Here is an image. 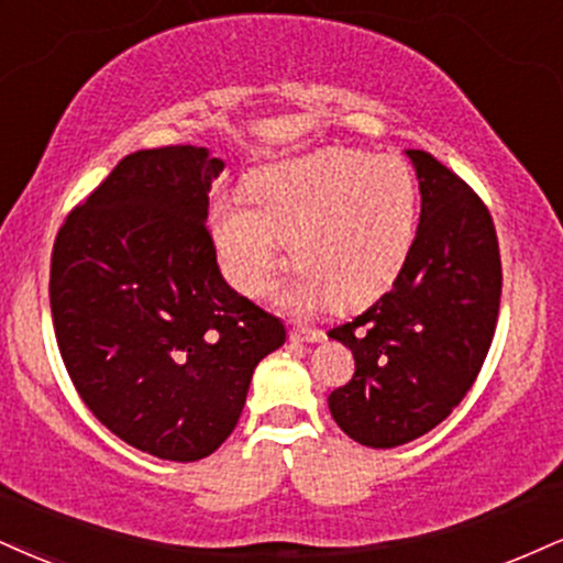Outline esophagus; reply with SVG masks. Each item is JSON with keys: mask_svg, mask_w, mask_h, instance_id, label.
I'll use <instances>...</instances> for the list:
<instances>
[{"mask_svg": "<svg viewBox=\"0 0 563 563\" xmlns=\"http://www.w3.org/2000/svg\"><path fill=\"white\" fill-rule=\"evenodd\" d=\"M324 333L320 328H309V324H294L290 328V341L296 343H320Z\"/></svg>", "mask_w": 563, "mask_h": 563, "instance_id": "1", "label": "esophagus"}]
</instances>
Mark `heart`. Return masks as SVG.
<instances>
[{"label":"heart","instance_id":"1","mask_svg":"<svg viewBox=\"0 0 563 563\" xmlns=\"http://www.w3.org/2000/svg\"><path fill=\"white\" fill-rule=\"evenodd\" d=\"M249 196L212 209L222 269L249 296L273 283L290 241L301 273L288 301L358 307L396 280L415 243L417 183L396 157L328 148L254 173Z\"/></svg>","mask_w":563,"mask_h":563}]
</instances>
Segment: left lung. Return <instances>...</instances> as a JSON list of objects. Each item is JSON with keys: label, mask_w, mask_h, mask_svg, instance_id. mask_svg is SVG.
<instances>
[{"label": "left lung", "mask_w": 563, "mask_h": 563, "mask_svg": "<svg viewBox=\"0 0 563 563\" xmlns=\"http://www.w3.org/2000/svg\"><path fill=\"white\" fill-rule=\"evenodd\" d=\"M406 154L422 194L411 252L388 294L328 333L356 362L330 393V415L372 449L409 443L462 404L493 343L504 283L485 201L432 154Z\"/></svg>", "instance_id": "8db88e82"}]
</instances>
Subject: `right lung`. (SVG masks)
<instances>
[{
  "instance_id": "right-lung-1",
  "label": "right lung",
  "mask_w": 563,
  "mask_h": 563,
  "mask_svg": "<svg viewBox=\"0 0 563 563\" xmlns=\"http://www.w3.org/2000/svg\"><path fill=\"white\" fill-rule=\"evenodd\" d=\"M225 162L141 148L65 217L49 303L65 369L93 417L133 449L196 462L239 422L254 367L286 324L228 286L207 228Z\"/></svg>"
}]
</instances>
